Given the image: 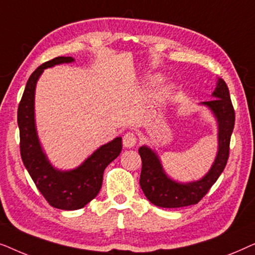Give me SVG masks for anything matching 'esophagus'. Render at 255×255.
I'll return each instance as SVG.
<instances>
[{"instance_id": "obj_1", "label": "esophagus", "mask_w": 255, "mask_h": 255, "mask_svg": "<svg viewBox=\"0 0 255 255\" xmlns=\"http://www.w3.org/2000/svg\"><path fill=\"white\" fill-rule=\"evenodd\" d=\"M135 144H137V137L132 132H127L123 137V145L127 148H131L134 147Z\"/></svg>"}]
</instances>
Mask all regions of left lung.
Instances as JSON below:
<instances>
[{
	"mask_svg": "<svg viewBox=\"0 0 255 255\" xmlns=\"http://www.w3.org/2000/svg\"><path fill=\"white\" fill-rule=\"evenodd\" d=\"M211 96L214 100L201 104L209 108L217 121L218 149L215 161L202 179L191 182H179L173 180L166 174L154 149L146 145L139 147L142 162L139 183L147 200L156 207L182 208L198 203L225 168L236 117L229 88L224 80H217Z\"/></svg>",
	"mask_w": 255,
	"mask_h": 255,
	"instance_id": "obj_1",
	"label": "left lung"
}]
</instances>
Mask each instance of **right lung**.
<instances>
[{"mask_svg":"<svg viewBox=\"0 0 255 255\" xmlns=\"http://www.w3.org/2000/svg\"><path fill=\"white\" fill-rule=\"evenodd\" d=\"M74 61L72 57H58L39 66L27 80L17 111L20 156L24 166L45 200L61 210H78L95 198L102 187L104 169L122 151V138L117 137L97 148L76 168L61 170L52 166L41 147L34 118L38 79L44 69Z\"/></svg>","mask_w":255,"mask_h":255,"instance_id":"right-lung-1","label":"right lung"}]
</instances>
